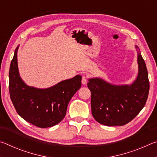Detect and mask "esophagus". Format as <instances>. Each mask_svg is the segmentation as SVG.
Wrapping results in <instances>:
<instances>
[{
  "instance_id": "1",
  "label": "esophagus",
  "mask_w": 157,
  "mask_h": 157,
  "mask_svg": "<svg viewBox=\"0 0 157 157\" xmlns=\"http://www.w3.org/2000/svg\"><path fill=\"white\" fill-rule=\"evenodd\" d=\"M82 84H86L87 83V78L86 76H82Z\"/></svg>"
}]
</instances>
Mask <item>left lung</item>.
Segmentation results:
<instances>
[{
    "mask_svg": "<svg viewBox=\"0 0 157 157\" xmlns=\"http://www.w3.org/2000/svg\"><path fill=\"white\" fill-rule=\"evenodd\" d=\"M137 50L139 73L130 85H113L104 79H89L87 84L91 93V112L95 120L107 126H122L132 121L147 101L150 82L145 62Z\"/></svg>",
    "mask_w": 157,
    "mask_h": 157,
    "instance_id": "1",
    "label": "left lung"
}]
</instances>
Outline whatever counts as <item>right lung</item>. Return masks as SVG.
Returning <instances> with one entry per match:
<instances>
[{
  "label": "right lung",
  "mask_w": 157,
  "mask_h": 157,
  "mask_svg": "<svg viewBox=\"0 0 157 157\" xmlns=\"http://www.w3.org/2000/svg\"><path fill=\"white\" fill-rule=\"evenodd\" d=\"M18 46L14 51L9 72L10 98L21 118L40 128L60 123L69 102L82 85V76L66 79L47 89L29 86L19 75L17 62Z\"/></svg>",
  "instance_id": "right-lung-1"
}]
</instances>
